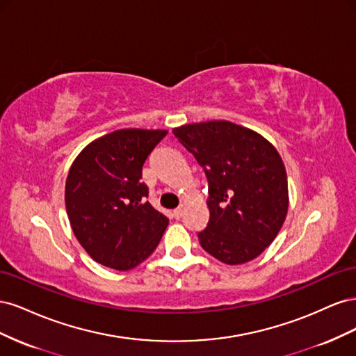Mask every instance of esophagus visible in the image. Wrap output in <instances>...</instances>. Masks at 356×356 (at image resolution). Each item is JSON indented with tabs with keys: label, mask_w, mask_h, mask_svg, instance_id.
Segmentation results:
<instances>
[{
	"label": "esophagus",
	"mask_w": 356,
	"mask_h": 356,
	"mask_svg": "<svg viewBox=\"0 0 356 356\" xmlns=\"http://www.w3.org/2000/svg\"><path fill=\"white\" fill-rule=\"evenodd\" d=\"M172 215H174V218L179 220V218L182 217V208H177V209H174V212H172Z\"/></svg>",
	"instance_id": "esophagus-1"
}]
</instances>
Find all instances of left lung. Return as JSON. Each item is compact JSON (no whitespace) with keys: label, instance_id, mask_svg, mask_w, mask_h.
Masks as SVG:
<instances>
[{"label":"left lung","instance_id":"1","mask_svg":"<svg viewBox=\"0 0 356 356\" xmlns=\"http://www.w3.org/2000/svg\"><path fill=\"white\" fill-rule=\"evenodd\" d=\"M174 135L208 179L209 221L199 242L221 263L254 260L281 230L288 181L277 149L264 136L227 120L175 127Z\"/></svg>","mask_w":356,"mask_h":356}]
</instances>
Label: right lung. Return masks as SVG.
<instances>
[{
	"mask_svg": "<svg viewBox=\"0 0 356 356\" xmlns=\"http://www.w3.org/2000/svg\"><path fill=\"white\" fill-rule=\"evenodd\" d=\"M168 131L120 129L75 157L65 182L71 229L96 263L131 270L153 254L169 220L145 197L143 166Z\"/></svg>",
	"mask_w": 356,
	"mask_h": 356,
	"instance_id": "add662e5",
	"label": "right lung"
}]
</instances>
